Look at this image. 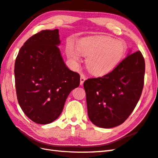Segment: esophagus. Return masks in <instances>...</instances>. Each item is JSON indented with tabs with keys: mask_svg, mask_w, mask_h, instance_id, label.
Masks as SVG:
<instances>
[{
	"mask_svg": "<svg viewBox=\"0 0 158 158\" xmlns=\"http://www.w3.org/2000/svg\"><path fill=\"white\" fill-rule=\"evenodd\" d=\"M86 77L85 76L83 75V74H81V78H80V85H82L83 84V83L85 81Z\"/></svg>",
	"mask_w": 158,
	"mask_h": 158,
	"instance_id": "34e87169",
	"label": "esophagus"
}]
</instances>
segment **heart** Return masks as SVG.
<instances>
[{"label":"heart","mask_w":158,"mask_h":158,"mask_svg":"<svg viewBox=\"0 0 158 158\" xmlns=\"http://www.w3.org/2000/svg\"><path fill=\"white\" fill-rule=\"evenodd\" d=\"M125 41L109 36H89L79 40L77 49L70 46L66 49L69 58L79 61L80 54L88 57L87 68L94 75L108 73L118 64L127 52Z\"/></svg>","instance_id":"heart-1"}]
</instances>
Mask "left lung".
Wrapping results in <instances>:
<instances>
[{
    "mask_svg": "<svg viewBox=\"0 0 158 158\" xmlns=\"http://www.w3.org/2000/svg\"><path fill=\"white\" fill-rule=\"evenodd\" d=\"M145 71V59L137 51L105 75L85 80L83 87L90 121L103 128L125 122L141 96Z\"/></svg>",
    "mask_w": 158,
    "mask_h": 158,
    "instance_id": "8db88e82",
    "label": "left lung"
}]
</instances>
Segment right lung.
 I'll use <instances>...</instances> for the list:
<instances>
[{"label": "right lung", "mask_w": 158, "mask_h": 158, "mask_svg": "<svg viewBox=\"0 0 158 158\" xmlns=\"http://www.w3.org/2000/svg\"><path fill=\"white\" fill-rule=\"evenodd\" d=\"M58 30L41 31L20 48L15 62L17 98L29 119L53 122L61 114L70 92L80 83L79 73L68 69L58 46Z\"/></svg>", "instance_id": "obj_1"}]
</instances>
